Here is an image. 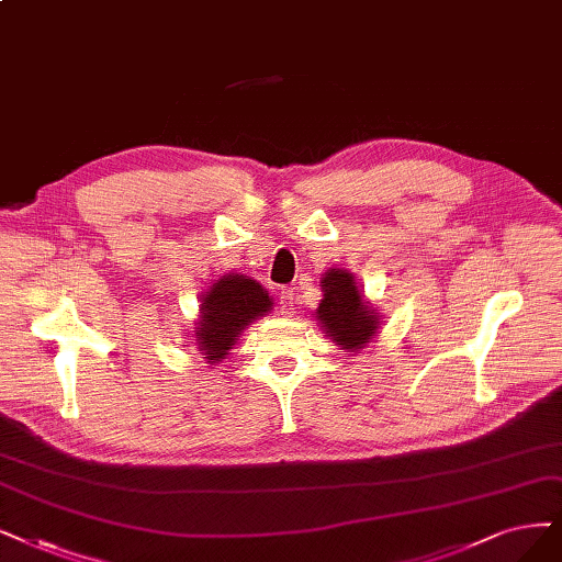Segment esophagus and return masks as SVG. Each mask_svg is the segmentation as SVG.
I'll return each instance as SVG.
<instances>
[{"instance_id": "34e87169", "label": "esophagus", "mask_w": 562, "mask_h": 562, "mask_svg": "<svg viewBox=\"0 0 562 562\" xmlns=\"http://www.w3.org/2000/svg\"><path fill=\"white\" fill-rule=\"evenodd\" d=\"M294 310H296L294 289H284V292H280V313L282 315H294Z\"/></svg>"}]
</instances>
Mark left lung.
<instances>
[{
    "label": "left lung",
    "mask_w": 562,
    "mask_h": 562,
    "mask_svg": "<svg viewBox=\"0 0 562 562\" xmlns=\"http://www.w3.org/2000/svg\"><path fill=\"white\" fill-rule=\"evenodd\" d=\"M324 299L317 307V322L328 338L349 351H361L380 328V315L361 296L355 276L342 268H330L322 278Z\"/></svg>",
    "instance_id": "left-lung-1"
}]
</instances>
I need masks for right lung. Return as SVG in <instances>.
<instances>
[{
    "instance_id": "1",
    "label": "right lung",
    "mask_w": 562,
    "mask_h": 562,
    "mask_svg": "<svg viewBox=\"0 0 562 562\" xmlns=\"http://www.w3.org/2000/svg\"><path fill=\"white\" fill-rule=\"evenodd\" d=\"M273 310L266 289L247 276L228 273L213 282L201 301L196 322V349L207 363L226 359L243 330Z\"/></svg>"
}]
</instances>
